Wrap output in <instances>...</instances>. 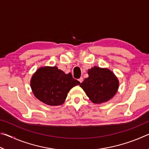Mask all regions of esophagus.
<instances>
[{
    "instance_id": "esophagus-1",
    "label": "esophagus",
    "mask_w": 149,
    "mask_h": 149,
    "mask_svg": "<svg viewBox=\"0 0 149 149\" xmlns=\"http://www.w3.org/2000/svg\"><path fill=\"white\" fill-rule=\"evenodd\" d=\"M78 80H79V81L80 83H82L83 81H84V79H83V77H80L79 79H78Z\"/></svg>"
}]
</instances>
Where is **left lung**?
Listing matches in <instances>:
<instances>
[{"instance_id":"8db88e82","label":"left lung","mask_w":149,"mask_h":149,"mask_svg":"<svg viewBox=\"0 0 149 149\" xmlns=\"http://www.w3.org/2000/svg\"><path fill=\"white\" fill-rule=\"evenodd\" d=\"M88 74L89 77L79 85L93 102L100 104L114 97L119 82L110 70L95 66L89 70Z\"/></svg>"}]
</instances>
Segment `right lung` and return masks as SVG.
Wrapping results in <instances>:
<instances>
[{
  "mask_svg": "<svg viewBox=\"0 0 149 149\" xmlns=\"http://www.w3.org/2000/svg\"><path fill=\"white\" fill-rule=\"evenodd\" d=\"M79 84L71 73L65 74L56 66L44 67L33 75L31 87L35 97L41 102L58 106L64 102L70 90Z\"/></svg>",
  "mask_w": 149,
  "mask_h": 149,
  "instance_id": "right-lung-1",
  "label": "right lung"
}]
</instances>
